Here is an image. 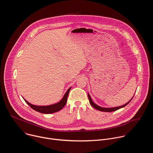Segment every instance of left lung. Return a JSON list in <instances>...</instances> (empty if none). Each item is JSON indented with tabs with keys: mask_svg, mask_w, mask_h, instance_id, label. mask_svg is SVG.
Here are the masks:
<instances>
[{
	"mask_svg": "<svg viewBox=\"0 0 153 153\" xmlns=\"http://www.w3.org/2000/svg\"><path fill=\"white\" fill-rule=\"evenodd\" d=\"M88 98H89L90 103V104L91 105V106H92L93 107H94L95 109H96V110H99V111H103V112H112V111H116V110H119V109L122 108H123V107L125 106L126 105H128V104L130 102V101L131 100H132V99L133 98H133H132L128 102H127V103H125V105H122V106H120L114 107V108H103V107L99 106H98L97 105L95 104V103L92 101L91 98V97H90V94H88Z\"/></svg>",
	"mask_w": 153,
	"mask_h": 153,
	"instance_id": "obj_1",
	"label": "left lung"
}]
</instances>
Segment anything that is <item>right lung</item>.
I'll use <instances>...</instances> for the list:
<instances>
[{
  "instance_id": "right-lung-1",
  "label": "right lung",
  "mask_w": 153,
  "mask_h": 153,
  "mask_svg": "<svg viewBox=\"0 0 153 153\" xmlns=\"http://www.w3.org/2000/svg\"><path fill=\"white\" fill-rule=\"evenodd\" d=\"M70 90H71V88H70L67 90V91L66 92V93L65 94L62 99L59 103H56V104H53V105H49V106H36V105H34L31 104L30 103L27 102L25 99H24V100L26 102V103L32 109H33L34 110H35L36 111H38L39 113H43V114H51V113H56V112H57V111H60L64 107L65 104L67 103L68 96V94L70 93Z\"/></svg>"
}]
</instances>
